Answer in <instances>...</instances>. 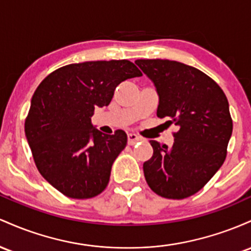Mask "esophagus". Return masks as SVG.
Wrapping results in <instances>:
<instances>
[{
  "instance_id": "obj_1",
  "label": "esophagus",
  "mask_w": 251,
  "mask_h": 251,
  "mask_svg": "<svg viewBox=\"0 0 251 251\" xmlns=\"http://www.w3.org/2000/svg\"><path fill=\"white\" fill-rule=\"evenodd\" d=\"M139 141H141V137L137 136L136 134H134V133L128 134V143H129V145L133 146L136 142H139Z\"/></svg>"
}]
</instances>
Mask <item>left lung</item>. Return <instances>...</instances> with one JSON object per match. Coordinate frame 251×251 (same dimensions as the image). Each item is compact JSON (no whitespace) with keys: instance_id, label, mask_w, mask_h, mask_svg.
<instances>
[{"instance_id":"obj_1","label":"left lung","mask_w":251,"mask_h":251,"mask_svg":"<svg viewBox=\"0 0 251 251\" xmlns=\"http://www.w3.org/2000/svg\"><path fill=\"white\" fill-rule=\"evenodd\" d=\"M135 64L155 86L157 117L178 126L172 147L151 141L154 153L143 163L146 181L163 198H187L204 187L226 157L232 134L226 96L209 75L179 61L139 59Z\"/></svg>"}]
</instances>
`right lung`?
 Masks as SVG:
<instances>
[{"mask_svg":"<svg viewBox=\"0 0 251 251\" xmlns=\"http://www.w3.org/2000/svg\"><path fill=\"white\" fill-rule=\"evenodd\" d=\"M142 73L129 60L85 61L55 70L30 100L25 134L39 172L66 197L92 198L108 185L126 134L92 126L96 106L109 105L116 86Z\"/></svg>","mask_w":251,"mask_h":251,"instance_id":"right-lung-1","label":"right lung"}]
</instances>
